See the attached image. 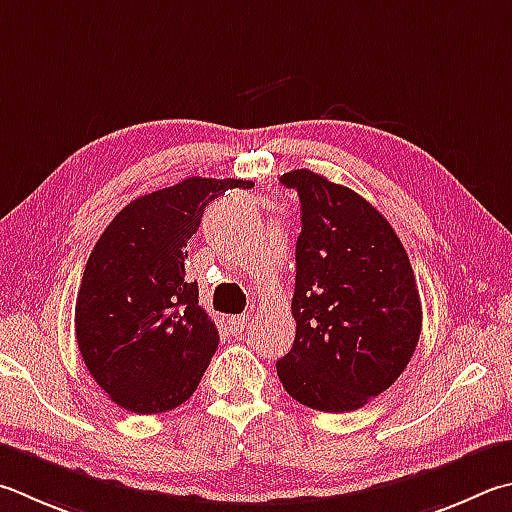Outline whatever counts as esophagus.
<instances>
[{
    "label": "esophagus",
    "mask_w": 512,
    "mask_h": 512,
    "mask_svg": "<svg viewBox=\"0 0 512 512\" xmlns=\"http://www.w3.org/2000/svg\"><path fill=\"white\" fill-rule=\"evenodd\" d=\"M248 322H250V318H248L246 313L244 315H230V318H228V329L232 333H241V331L248 327Z\"/></svg>",
    "instance_id": "1"
}]
</instances>
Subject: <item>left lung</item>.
<instances>
[{"label": "left lung", "instance_id": "1", "mask_svg": "<svg viewBox=\"0 0 512 512\" xmlns=\"http://www.w3.org/2000/svg\"><path fill=\"white\" fill-rule=\"evenodd\" d=\"M297 190L295 342L277 360L288 396L311 410L353 412L403 374L421 336V297L401 239L353 190L311 170Z\"/></svg>", "mask_w": 512, "mask_h": 512}]
</instances>
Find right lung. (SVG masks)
Returning <instances> with one entry per match:
<instances>
[{
	"instance_id": "right-lung-1",
	"label": "right lung",
	"mask_w": 512,
	"mask_h": 512,
	"mask_svg": "<svg viewBox=\"0 0 512 512\" xmlns=\"http://www.w3.org/2000/svg\"><path fill=\"white\" fill-rule=\"evenodd\" d=\"M250 185L190 176L145 194L91 250L76 300L78 349L91 378L127 412L174 410L199 387L219 331L185 277V248L210 201Z\"/></svg>"
}]
</instances>
